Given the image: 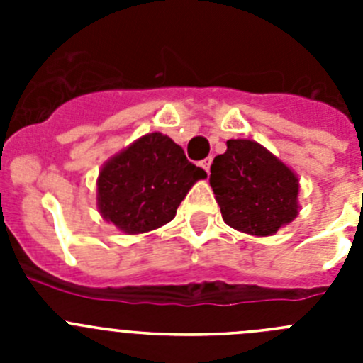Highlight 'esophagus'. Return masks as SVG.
Here are the masks:
<instances>
[{
  "label": "esophagus",
  "instance_id": "esophagus-1",
  "mask_svg": "<svg viewBox=\"0 0 363 363\" xmlns=\"http://www.w3.org/2000/svg\"><path fill=\"white\" fill-rule=\"evenodd\" d=\"M211 163H213V158H205L203 162H201V167H203L207 174H209V172H211Z\"/></svg>",
  "mask_w": 363,
  "mask_h": 363
}]
</instances>
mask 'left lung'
I'll return each mask as SVG.
<instances>
[{
    "instance_id": "1",
    "label": "left lung",
    "mask_w": 363,
    "mask_h": 363,
    "mask_svg": "<svg viewBox=\"0 0 363 363\" xmlns=\"http://www.w3.org/2000/svg\"><path fill=\"white\" fill-rule=\"evenodd\" d=\"M211 187L227 225L251 236H272L300 213V179L255 140H229L211 165Z\"/></svg>"
}]
</instances>
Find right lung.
Returning <instances> with one entry per match:
<instances>
[{
	"mask_svg": "<svg viewBox=\"0 0 363 363\" xmlns=\"http://www.w3.org/2000/svg\"><path fill=\"white\" fill-rule=\"evenodd\" d=\"M207 172L185 158L162 133L143 134L107 160L96 179V205L125 234H145L176 216V209Z\"/></svg>",
	"mask_w": 363,
	"mask_h": 363,
	"instance_id": "right-lung-1",
	"label": "right lung"
}]
</instances>
